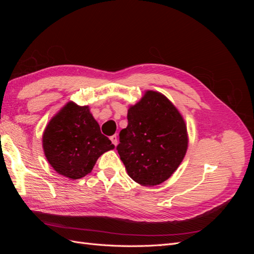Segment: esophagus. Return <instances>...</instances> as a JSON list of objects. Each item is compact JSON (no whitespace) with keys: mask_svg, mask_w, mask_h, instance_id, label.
I'll return each mask as SVG.
<instances>
[{"mask_svg":"<svg viewBox=\"0 0 254 254\" xmlns=\"http://www.w3.org/2000/svg\"><path fill=\"white\" fill-rule=\"evenodd\" d=\"M110 140H111V142H112V144L114 146L118 145V136H117V134H113L112 136H110Z\"/></svg>","mask_w":254,"mask_h":254,"instance_id":"esophagus-1","label":"esophagus"}]
</instances>
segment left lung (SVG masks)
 <instances>
[{"label": "left lung", "instance_id": "obj_1", "mask_svg": "<svg viewBox=\"0 0 254 254\" xmlns=\"http://www.w3.org/2000/svg\"><path fill=\"white\" fill-rule=\"evenodd\" d=\"M128 126L121 130L118 152L130 178L144 187L166 181L186 156V121L165 95L147 90L129 107Z\"/></svg>", "mask_w": 254, "mask_h": 254}]
</instances>
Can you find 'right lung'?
<instances>
[{
    "label": "right lung",
    "instance_id": "obj_1",
    "mask_svg": "<svg viewBox=\"0 0 254 254\" xmlns=\"http://www.w3.org/2000/svg\"><path fill=\"white\" fill-rule=\"evenodd\" d=\"M42 147L54 170L76 180L90 174L97 159L114 145L101 132L89 106L68 102L45 127Z\"/></svg>",
    "mask_w": 254,
    "mask_h": 254
}]
</instances>
